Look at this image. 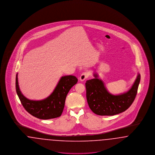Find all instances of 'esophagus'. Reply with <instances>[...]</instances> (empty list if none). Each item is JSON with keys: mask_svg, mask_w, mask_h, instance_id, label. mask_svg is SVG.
Returning a JSON list of instances; mask_svg holds the SVG:
<instances>
[{"mask_svg": "<svg viewBox=\"0 0 155 155\" xmlns=\"http://www.w3.org/2000/svg\"><path fill=\"white\" fill-rule=\"evenodd\" d=\"M89 77V73L87 72H84L82 73L80 77V80L81 81H84L85 80H86L87 78H88Z\"/></svg>", "mask_w": 155, "mask_h": 155, "instance_id": "1", "label": "esophagus"}]
</instances>
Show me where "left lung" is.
<instances>
[{
  "label": "left lung",
  "mask_w": 155,
  "mask_h": 155,
  "mask_svg": "<svg viewBox=\"0 0 155 155\" xmlns=\"http://www.w3.org/2000/svg\"><path fill=\"white\" fill-rule=\"evenodd\" d=\"M88 80L85 83L87 102L91 110L99 116H114L126 110L132 104L137 94L140 80V74L133 87L127 92L113 95L106 90L103 82L97 78Z\"/></svg>",
  "instance_id": "obj_1"
}]
</instances>
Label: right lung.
Segmentation results:
<instances>
[{
	"label": "right lung",
	"mask_w": 155,
	"mask_h": 155,
	"mask_svg": "<svg viewBox=\"0 0 155 155\" xmlns=\"http://www.w3.org/2000/svg\"><path fill=\"white\" fill-rule=\"evenodd\" d=\"M78 79L73 75L62 77L52 94L42 101H30L23 96L20 91L17 74L15 78V89L24 108L30 114L39 119L48 120L60 117L64 107L67 95L77 83Z\"/></svg>",
	"instance_id": "obj_1"
}]
</instances>
